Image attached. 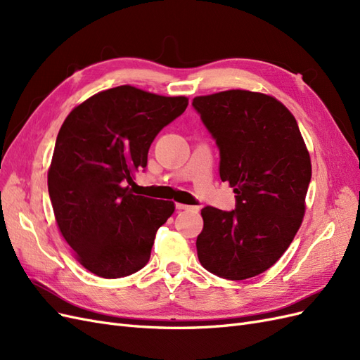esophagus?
Listing matches in <instances>:
<instances>
[{
  "label": "esophagus",
  "mask_w": 360,
  "mask_h": 360,
  "mask_svg": "<svg viewBox=\"0 0 360 360\" xmlns=\"http://www.w3.org/2000/svg\"><path fill=\"white\" fill-rule=\"evenodd\" d=\"M176 209H177V210H192V212H198L200 207H198V205H188V204H180V202H177V204H176Z\"/></svg>",
  "instance_id": "1"
}]
</instances>
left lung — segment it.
<instances>
[{
	"label": "left lung",
	"instance_id": "obj_1",
	"mask_svg": "<svg viewBox=\"0 0 360 360\" xmlns=\"http://www.w3.org/2000/svg\"><path fill=\"white\" fill-rule=\"evenodd\" d=\"M219 148V176L230 181L236 209L201 210V266L242 281L263 274L285 252L304 214L311 159L296 118L275 97L246 90L192 101Z\"/></svg>",
	"mask_w": 360,
	"mask_h": 360
}]
</instances>
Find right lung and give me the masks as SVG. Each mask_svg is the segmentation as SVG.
Instances as JSON below:
<instances>
[{"mask_svg": "<svg viewBox=\"0 0 360 360\" xmlns=\"http://www.w3.org/2000/svg\"><path fill=\"white\" fill-rule=\"evenodd\" d=\"M186 106L183 96L120 85L91 96L64 120L48 191L63 237L91 274L123 278L148 263L174 202L135 195L127 184L147 167L156 135Z\"/></svg>", "mask_w": 360, "mask_h": 360, "instance_id": "obj_1", "label": "right lung"}]
</instances>
